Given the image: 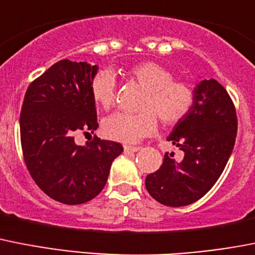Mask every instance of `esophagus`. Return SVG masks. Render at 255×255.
I'll return each instance as SVG.
<instances>
[{
	"instance_id": "esophagus-1",
	"label": "esophagus",
	"mask_w": 255,
	"mask_h": 255,
	"mask_svg": "<svg viewBox=\"0 0 255 255\" xmlns=\"http://www.w3.org/2000/svg\"><path fill=\"white\" fill-rule=\"evenodd\" d=\"M140 147H132V145H124V151L125 152H138Z\"/></svg>"
}]
</instances>
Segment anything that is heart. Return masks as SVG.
Here are the masks:
<instances>
[{"mask_svg": "<svg viewBox=\"0 0 255 255\" xmlns=\"http://www.w3.org/2000/svg\"><path fill=\"white\" fill-rule=\"evenodd\" d=\"M129 75L147 89L139 112H116L102 123L104 136L123 143H136L157 130L158 116L166 125H175L188 116L195 104V90L188 82L174 80L173 72L156 62H143ZM116 78L111 71H99L90 82L93 101L110 110L116 101Z\"/></svg>", "mask_w": 255, "mask_h": 255, "instance_id": "heart-1", "label": "heart"}]
</instances>
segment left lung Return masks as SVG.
<instances>
[{
	"instance_id": "8db88e82",
	"label": "left lung",
	"mask_w": 255,
	"mask_h": 255,
	"mask_svg": "<svg viewBox=\"0 0 255 255\" xmlns=\"http://www.w3.org/2000/svg\"><path fill=\"white\" fill-rule=\"evenodd\" d=\"M236 134V110L227 90L214 78L196 85L192 110L167 136L183 151V158L165 154L160 169L145 178L149 195L174 208L201 199L225 170Z\"/></svg>"
}]
</instances>
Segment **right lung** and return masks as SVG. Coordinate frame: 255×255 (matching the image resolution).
<instances>
[{
  "mask_svg": "<svg viewBox=\"0 0 255 255\" xmlns=\"http://www.w3.org/2000/svg\"><path fill=\"white\" fill-rule=\"evenodd\" d=\"M98 65L63 59L28 86L20 112V140L30 177L55 201L78 205L101 193L123 145L94 135L85 145L75 136L98 129L90 82Z\"/></svg>",
  "mask_w": 255,
  "mask_h": 255,
  "instance_id": "1",
  "label": "right lung"
}]
</instances>
